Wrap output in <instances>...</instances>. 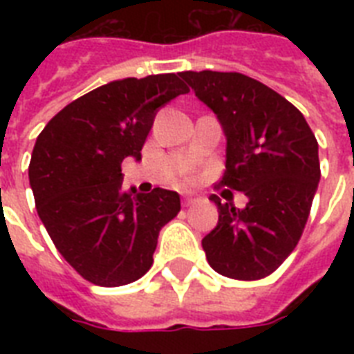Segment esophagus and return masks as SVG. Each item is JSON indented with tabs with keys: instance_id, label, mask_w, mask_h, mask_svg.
<instances>
[{
	"instance_id": "1",
	"label": "esophagus",
	"mask_w": 354,
	"mask_h": 354,
	"mask_svg": "<svg viewBox=\"0 0 354 354\" xmlns=\"http://www.w3.org/2000/svg\"><path fill=\"white\" fill-rule=\"evenodd\" d=\"M196 194H193V193H183V198H182V202H183V205H191V204H194V202H196Z\"/></svg>"
}]
</instances>
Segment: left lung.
<instances>
[{
  "label": "left lung",
  "mask_w": 354,
  "mask_h": 354,
  "mask_svg": "<svg viewBox=\"0 0 354 354\" xmlns=\"http://www.w3.org/2000/svg\"><path fill=\"white\" fill-rule=\"evenodd\" d=\"M180 77L226 136L221 183L248 198L239 209L209 196L218 224L202 239L207 263L232 279L266 277L294 252L307 224L319 183L318 141L294 104L252 77L221 71Z\"/></svg>",
  "instance_id": "1"
}]
</instances>
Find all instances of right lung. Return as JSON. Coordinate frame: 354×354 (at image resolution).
<instances>
[{"instance_id":"add662e5","label":"right lung","mask_w":354,"mask_h":354,"mask_svg":"<svg viewBox=\"0 0 354 354\" xmlns=\"http://www.w3.org/2000/svg\"><path fill=\"white\" fill-rule=\"evenodd\" d=\"M187 91L174 73L113 80L60 110L36 138L29 183L38 216L93 285H128L147 274L160 230L180 211L176 191L124 193L121 163L141 160L156 112Z\"/></svg>"}]
</instances>
